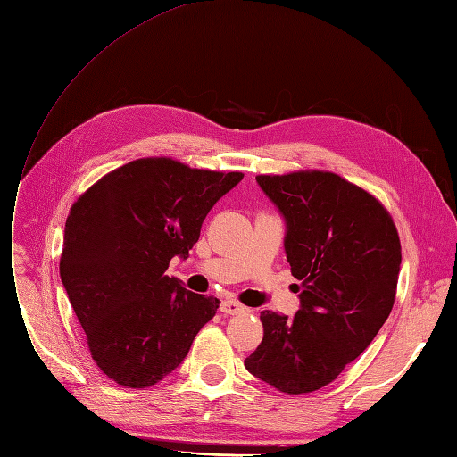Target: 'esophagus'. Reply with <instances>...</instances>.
<instances>
[{
	"mask_svg": "<svg viewBox=\"0 0 457 457\" xmlns=\"http://www.w3.org/2000/svg\"><path fill=\"white\" fill-rule=\"evenodd\" d=\"M245 309H246L245 305H241L239 302H235V300H229V298L220 303V312L226 313V315H237V313H243Z\"/></svg>",
	"mask_w": 457,
	"mask_h": 457,
	"instance_id": "34e87169",
	"label": "esophagus"
}]
</instances>
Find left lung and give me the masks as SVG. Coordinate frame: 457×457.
Here are the masks:
<instances>
[{
    "label": "left lung",
    "instance_id": "obj_1",
    "mask_svg": "<svg viewBox=\"0 0 457 457\" xmlns=\"http://www.w3.org/2000/svg\"><path fill=\"white\" fill-rule=\"evenodd\" d=\"M256 182L285 218L300 309L292 319L260 313L262 344L245 366L278 391L312 393L340 376L387 320L399 233L384 204L334 172L260 174Z\"/></svg>",
    "mask_w": 457,
    "mask_h": 457
}]
</instances>
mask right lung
<instances>
[{
    "mask_svg": "<svg viewBox=\"0 0 457 457\" xmlns=\"http://www.w3.org/2000/svg\"><path fill=\"white\" fill-rule=\"evenodd\" d=\"M243 172L145 157L108 172L71 204L61 278L96 366L115 384L152 387L179 366L218 298L165 275L187 258L214 203Z\"/></svg>",
    "mask_w": 457,
    "mask_h": 457,
    "instance_id": "1",
    "label": "right lung"
}]
</instances>
